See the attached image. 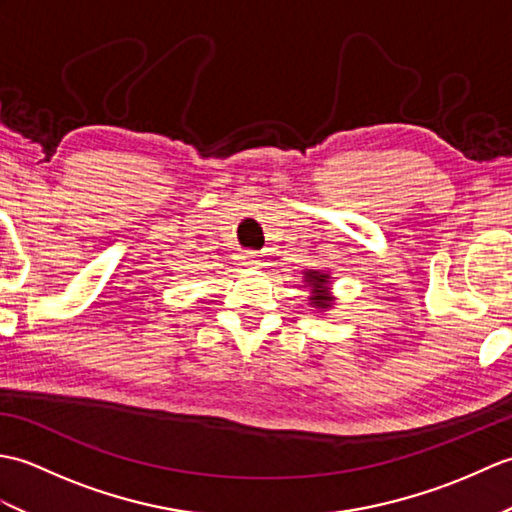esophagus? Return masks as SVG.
Segmentation results:
<instances>
[{
	"mask_svg": "<svg viewBox=\"0 0 512 512\" xmlns=\"http://www.w3.org/2000/svg\"><path fill=\"white\" fill-rule=\"evenodd\" d=\"M242 264H246V266H253V268H259V266H262V257H259L257 253H253V250H244V255H242Z\"/></svg>",
	"mask_w": 512,
	"mask_h": 512,
	"instance_id": "esophagus-1",
	"label": "esophagus"
}]
</instances>
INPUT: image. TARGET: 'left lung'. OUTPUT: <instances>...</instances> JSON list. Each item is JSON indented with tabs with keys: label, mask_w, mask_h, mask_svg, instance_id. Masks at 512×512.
Instances as JSON below:
<instances>
[{
	"label": "left lung",
	"mask_w": 512,
	"mask_h": 512,
	"mask_svg": "<svg viewBox=\"0 0 512 512\" xmlns=\"http://www.w3.org/2000/svg\"><path fill=\"white\" fill-rule=\"evenodd\" d=\"M303 288L310 290L308 306L317 312H328L334 306L332 275L328 270H303Z\"/></svg>",
	"instance_id": "left-lung-1"
}]
</instances>
